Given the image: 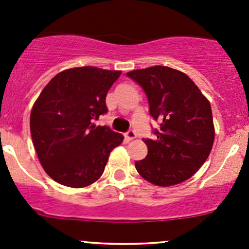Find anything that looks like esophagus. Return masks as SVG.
Here are the masks:
<instances>
[{"instance_id":"esophagus-1","label":"esophagus","mask_w":249,"mask_h":249,"mask_svg":"<svg viewBox=\"0 0 249 249\" xmlns=\"http://www.w3.org/2000/svg\"><path fill=\"white\" fill-rule=\"evenodd\" d=\"M135 138H136V133H135V130L129 129V130H128L127 133H125V139H127L128 141H130V140H134Z\"/></svg>"}]
</instances>
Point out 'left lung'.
<instances>
[{
  "label": "left lung",
  "instance_id": "left-lung-1",
  "mask_svg": "<svg viewBox=\"0 0 249 249\" xmlns=\"http://www.w3.org/2000/svg\"><path fill=\"white\" fill-rule=\"evenodd\" d=\"M127 76L147 95L160 128L143 139L148 154L135 168L153 185L168 187L189 178L207 160L214 142L211 103L185 72L163 66L136 69Z\"/></svg>",
  "mask_w": 249,
  "mask_h": 249
}]
</instances>
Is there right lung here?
<instances>
[{
  "label": "right lung",
  "mask_w": 249,
  "mask_h": 249,
  "mask_svg": "<svg viewBox=\"0 0 249 249\" xmlns=\"http://www.w3.org/2000/svg\"><path fill=\"white\" fill-rule=\"evenodd\" d=\"M120 71L79 67L58 72L36 100L30 133L38 160L56 182L72 188L99 180L121 134L95 120L108 111L106 96Z\"/></svg>",
  "instance_id": "add662e5"
}]
</instances>
